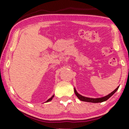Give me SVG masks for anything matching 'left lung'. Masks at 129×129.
Segmentation results:
<instances>
[{"label": "left lung", "instance_id": "left-lung-1", "mask_svg": "<svg viewBox=\"0 0 129 129\" xmlns=\"http://www.w3.org/2000/svg\"><path fill=\"white\" fill-rule=\"evenodd\" d=\"M118 88H119V86H118L115 90H113L112 93H110V94H109L107 96H105L102 97V98H87L81 95V94H79L78 92H77L76 88H74V90H75V93L76 94V96L78 98V99L82 101H85V102H88V103H102V102L106 101H107L108 99H109L112 96V95L115 93L116 91L118 90Z\"/></svg>", "mask_w": 129, "mask_h": 129}]
</instances>
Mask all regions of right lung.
I'll return each instance as SVG.
<instances>
[{
  "instance_id": "obj_1",
  "label": "right lung",
  "mask_w": 129,
  "mask_h": 129,
  "mask_svg": "<svg viewBox=\"0 0 129 129\" xmlns=\"http://www.w3.org/2000/svg\"><path fill=\"white\" fill-rule=\"evenodd\" d=\"M54 95H53V96H51V98H49V99H48V100H47V101H46V102H45V103H47V102H49V101H51V100H52V99L53 98H54Z\"/></svg>"
}]
</instances>
